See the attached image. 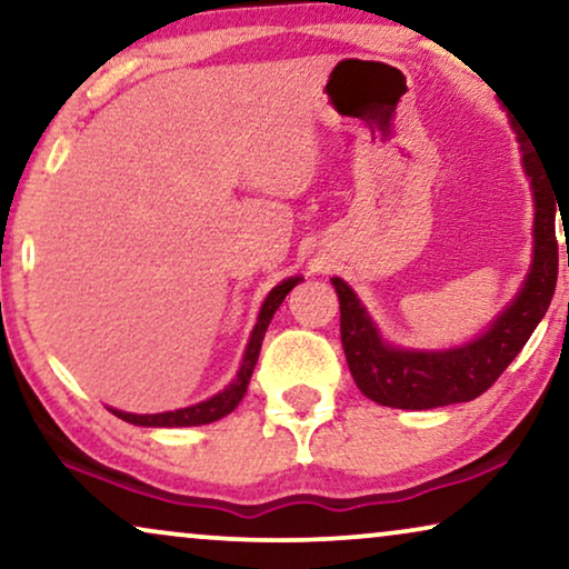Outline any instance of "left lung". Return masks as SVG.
Returning <instances> with one entry per match:
<instances>
[{
	"mask_svg": "<svg viewBox=\"0 0 569 569\" xmlns=\"http://www.w3.org/2000/svg\"><path fill=\"white\" fill-rule=\"evenodd\" d=\"M523 168L533 189V261L518 298L497 316V321L479 339L440 352L388 347L368 310L345 279L333 277L339 295L341 345L347 365L360 391L376 403L393 409H435L448 403L471 401L487 391L505 368L526 347L536 326L549 310L557 287V232L555 173L541 162L531 139L518 131Z\"/></svg>",
	"mask_w": 569,
	"mask_h": 569,
	"instance_id": "left-lung-1",
	"label": "left lung"
}]
</instances>
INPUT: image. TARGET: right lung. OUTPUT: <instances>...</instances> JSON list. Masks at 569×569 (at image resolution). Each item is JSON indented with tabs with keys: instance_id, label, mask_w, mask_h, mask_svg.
<instances>
[{
	"instance_id": "obj_1",
	"label": "right lung",
	"mask_w": 569,
	"mask_h": 569,
	"mask_svg": "<svg viewBox=\"0 0 569 569\" xmlns=\"http://www.w3.org/2000/svg\"><path fill=\"white\" fill-rule=\"evenodd\" d=\"M300 279L302 277L284 279L282 284H277L274 290L267 295V300H263V306H261L259 321H256L253 331H251V339H248L243 365H240L236 380H232V383L224 388L222 393H217V396H212V399H207V401H201V403H193V407L176 409V411H162V415H129V411L111 409L113 415L119 417V419H123V422H131V425H139V427H193V425L217 422V419L228 417L230 411L238 407L240 399H243L246 391H248V380H251V372L256 368V360H259L261 341H263V333H267L269 323H271V316L277 313V308L282 306V300L287 298V292H290L292 287L300 282Z\"/></svg>"
}]
</instances>
